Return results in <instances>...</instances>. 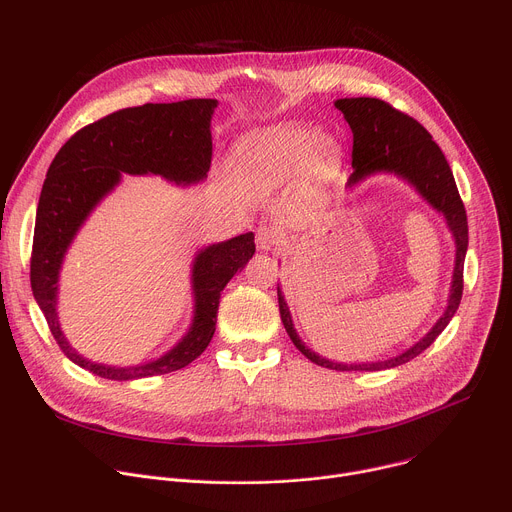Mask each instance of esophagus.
Returning a JSON list of instances; mask_svg holds the SVG:
<instances>
[{
    "label": "esophagus",
    "mask_w": 512,
    "mask_h": 512,
    "mask_svg": "<svg viewBox=\"0 0 512 512\" xmlns=\"http://www.w3.org/2000/svg\"><path fill=\"white\" fill-rule=\"evenodd\" d=\"M277 241H279V235L273 227L263 225L255 231V243H257V249L261 251H271L277 245Z\"/></svg>",
    "instance_id": "esophagus-1"
}]
</instances>
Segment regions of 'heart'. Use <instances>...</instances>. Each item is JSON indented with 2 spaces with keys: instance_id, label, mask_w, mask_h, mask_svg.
Returning a JSON list of instances; mask_svg holds the SVG:
<instances>
[{
  "instance_id": "obj_1",
  "label": "heart",
  "mask_w": 512,
  "mask_h": 512,
  "mask_svg": "<svg viewBox=\"0 0 512 512\" xmlns=\"http://www.w3.org/2000/svg\"><path fill=\"white\" fill-rule=\"evenodd\" d=\"M332 154L334 143L326 135L302 125H285L251 143L239 160V168L249 180L273 182L298 172L310 160Z\"/></svg>"
}]
</instances>
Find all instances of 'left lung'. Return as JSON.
<instances>
[{
  "label": "left lung",
  "mask_w": 512,
  "mask_h": 512,
  "mask_svg": "<svg viewBox=\"0 0 512 512\" xmlns=\"http://www.w3.org/2000/svg\"><path fill=\"white\" fill-rule=\"evenodd\" d=\"M338 111L344 113L352 129V168L354 172L348 178V186L360 182L377 172H389L403 180H407L421 196L427 200L437 212H442L446 223L456 241V265L452 277V289L448 298V308L444 316L435 322V326L411 348L405 352L377 362H362V364H342L332 362L314 350H310L294 330L291 322L289 308L283 300L281 287L277 283V300H279V314L289 334L291 342L296 348L308 356L312 362L320 367L334 369V371H383L399 367L403 362H409L417 354H421L437 336L444 332V328L454 318L464 289V259L468 249V218L466 208L460 198L454 174L446 156L442 154L440 145H437L429 131L415 121L413 117L397 111L389 103L373 97H356V99H338L334 103Z\"/></svg>",
  "instance_id": "1"
}]
</instances>
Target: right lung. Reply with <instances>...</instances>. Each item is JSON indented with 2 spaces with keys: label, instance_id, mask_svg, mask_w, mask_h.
I'll return each mask as SVG.
<instances>
[{
  "label": "right lung",
  "instance_id": "1",
  "mask_svg": "<svg viewBox=\"0 0 512 512\" xmlns=\"http://www.w3.org/2000/svg\"><path fill=\"white\" fill-rule=\"evenodd\" d=\"M216 105V99H188L115 111L79 129L48 168L36 210L30 259L32 291L60 350L93 375L131 381L188 367L212 340L221 291L255 253L253 233L198 251L192 265V326L158 360L137 367L91 362L68 344L60 330L56 314L60 265L91 210L121 182L123 172L160 174L176 184L204 180L212 160L210 119Z\"/></svg>",
  "mask_w": 512,
  "mask_h": 512
}]
</instances>
